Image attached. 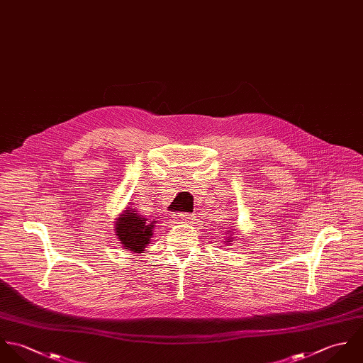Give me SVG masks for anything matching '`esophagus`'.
<instances>
[{"label":"esophagus","instance_id":"34e87169","mask_svg":"<svg viewBox=\"0 0 363 363\" xmlns=\"http://www.w3.org/2000/svg\"><path fill=\"white\" fill-rule=\"evenodd\" d=\"M172 218H174V221H175V223H178V224H186V223H191V220H192V215H191V213L184 212V213L172 215Z\"/></svg>","mask_w":363,"mask_h":363}]
</instances>
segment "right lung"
<instances>
[{
	"label": "right lung",
	"instance_id": "add662e5",
	"mask_svg": "<svg viewBox=\"0 0 363 363\" xmlns=\"http://www.w3.org/2000/svg\"><path fill=\"white\" fill-rule=\"evenodd\" d=\"M132 208L130 211H126L122 218H118L116 223V235L119 241L123 244L126 250H130L133 252H142L145 251V245L150 242V238L152 235L154 221H148L138 213H133Z\"/></svg>",
	"mask_w": 363,
	"mask_h": 363
}]
</instances>
